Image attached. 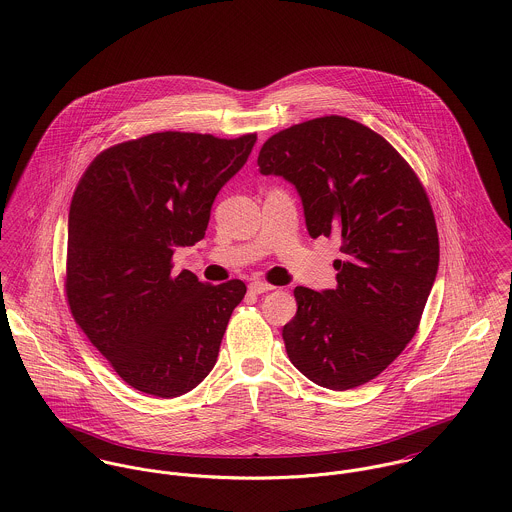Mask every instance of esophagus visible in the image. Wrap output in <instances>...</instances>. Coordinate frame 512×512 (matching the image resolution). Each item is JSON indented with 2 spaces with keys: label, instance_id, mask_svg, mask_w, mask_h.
Listing matches in <instances>:
<instances>
[{
  "label": "esophagus",
  "instance_id": "esophagus-1",
  "mask_svg": "<svg viewBox=\"0 0 512 512\" xmlns=\"http://www.w3.org/2000/svg\"><path fill=\"white\" fill-rule=\"evenodd\" d=\"M248 290L252 293H266L272 292L274 286L268 284V282H262V280H254V282L248 286Z\"/></svg>",
  "mask_w": 512,
  "mask_h": 512
}]
</instances>
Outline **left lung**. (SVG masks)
Wrapping results in <instances>:
<instances>
[{
    "label": "left lung",
    "instance_id": "1",
    "mask_svg": "<svg viewBox=\"0 0 512 512\" xmlns=\"http://www.w3.org/2000/svg\"><path fill=\"white\" fill-rule=\"evenodd\" d=\"M262 175L295 185L311 238L337 236V288L293 290L282 337L311 382L349 390L376 378L418 331L439 264L430 199L408 161L380 134L323 116L274 134Z\"/></svg>",
    "mask_w": 512,
    "mask_h": 512
}]
</instances>
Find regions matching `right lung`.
Listing matches in <instances>:
<instances>
[{"label":"right lung","instance_id":"right-lung-1","mask_svg":"<svg viewBox=\"0 0 512 512\" xmlns=\"http://www.w3.org/2000/svg\"><path fill=\"white\" fill-rule=\"evenodd\" d=\"M254 144L256 134L157 132L104 149L76 185L67 301L90 343L140 392L181 396L217 363L246 286L175 274L171 258L205 238L217 193Z\"/></svg>","mask_w":512,"mask_h":512}]
</instances>
